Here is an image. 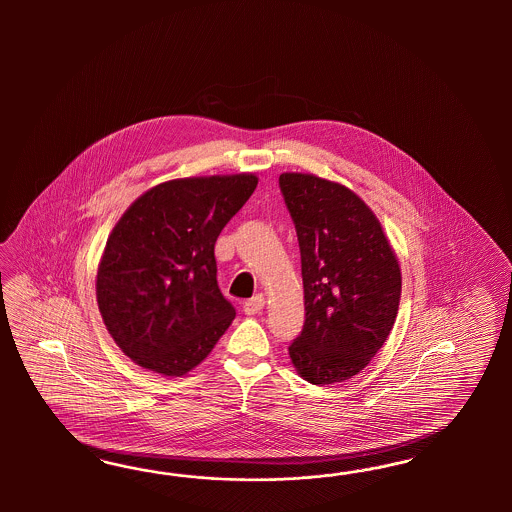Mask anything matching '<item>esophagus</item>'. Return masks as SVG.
I'll return each mask as SVG.
<instances>
[{
    "instance_id": "1",
    "label": "esophagus",
    "mask_w": 512,
    "mask_h": 512,
    "mask_svg": "<svg viewBox=\"0 0 512 512\" xmlns=\"http://www.w3.org/2000/svg\"><path fill=\"white\" fill-rule=\"evenodd\" d=\"M263 308V295H255L253 298H249L248 302L244 304V311H246V315H257V313H261V311H263Z\"/></svg>"
}]
</instances>
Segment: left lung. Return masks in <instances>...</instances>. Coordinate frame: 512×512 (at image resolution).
<instances>
[{"label":"left lung","mask_w":512,"mask_h":512,"mask_svg":"<svg viewBox=\"0 0 512 512\" xmlns=\"http://www.w3.org/2000/svg\"><path fill=\"white\" fill-rule=\"evenodd\" d=\"M279 189L298 236L306 308L289 355L311 385L341 383L370 364L394 326L400 264L351 189L302 172H283Z\"/></svg>","instance_id":"8db88e82"}]
</instances>
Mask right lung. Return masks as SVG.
<instances>
[{"instance_id":"add662e5","label":"right lung","mask_w":512,"mask_h":512,"mask_svg":"<svg viewBox=\"0 0 512 512\" xmlns=\"http://www.w3.org/2000/svg\"><path fill=\"white\" fill-rule=\"evenodd\" d=\"M257 182L248 172L171 180L140 195L112 229L97 268V306L142 368L186 375L233 323L214 246Z\"/></svg>"}]
</instances>
